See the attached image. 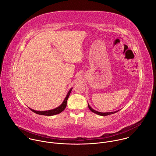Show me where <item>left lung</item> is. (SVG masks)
<instances>
[{"label":"left lung","instance_id":"1","mask_svg":"<svg viewBox=\"0 0 156 156\" xmlns=\"http://www.w3.org/2000/svg\"><path fill=\"white\" fill-rule=\"evenodd\" d=\"M88 107L89 108H90V110L91 111V112L99 115H101V116H105V115H110V114H115L117 112H118V111L119 110H117V111H115V112H98V111H96L95 110H94L93 108H92L90 105H89L88 104Z\"/></svg>","mask_w":156,"mask_h":156}]
</instances>
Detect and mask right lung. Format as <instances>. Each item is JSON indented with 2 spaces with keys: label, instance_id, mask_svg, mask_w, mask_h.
I'll return each instance as SVG.
<instances>
[{
  "label": "right lung",
  "instance_id": "add662e5",
  "mask_svg": "<svg viewBox=\"0 0 156 156\" xmlns=\"http://www.w3.org/2000/svg\"><path fill=\"white\" fill-rule=\"evenodd\" d=\"M72 90V88H71L70 90H69V93H67V94H66L64 101H63V102L62 103V104L58 106V107L54 108V109H52V110H46V111H37V110H34L32 108H30V109L33 111V112L37 114H39V115H46V116H51V115H57V114H60V112H62V111L64 110V109L65 108L66 106V102H67V100H68V98L70 94V93Z\"/></svg>",
  "mask_w": 156,
  "mask_h": 156
}]
</instances>
